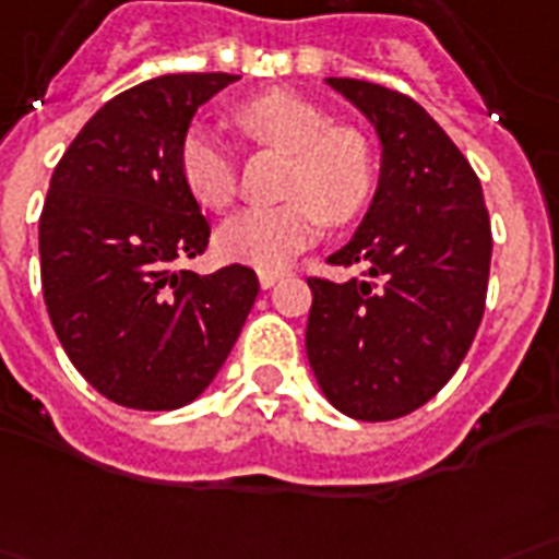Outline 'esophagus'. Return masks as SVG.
Segmentation results:
<instances>
[{"instance_id":"34e87169","label":"esophagus","mask_w":559,"mask_h":559,"mask_svg":"<svg viewBox=\"0 0 559 559\" xmlns=\"http://www.w3.org/2000/svg\"><path fill=\"white\" fill-rule=\"evenodd\" d=\"M258 278H260V287H263V290H269V287H275V284H278L284 275H281V272H272V269H260Z\"/></svg>"}]
</instances>
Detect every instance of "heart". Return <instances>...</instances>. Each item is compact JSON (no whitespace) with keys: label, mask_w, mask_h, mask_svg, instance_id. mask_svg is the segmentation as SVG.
Returning <instances> with one entry per match:
<instances>
[{"label":"heart","mask_w":559,"mask_h":559,"mask_svg":"<svg viewBox=\"0 0 559 559\" xmlns=\"http://www.w3.org/2000/svg\"><path fill=\"white\" fill-rule=\"evenodd\" d=\"M237 130L258 144L290 153L284 195L272 206H246L218 227L225 260L281 269L308 246L320 222L349 225L376 192L373 147L361 132L332 127L313 103L287 91H266L234 109ZM177 168L189 195L206 210H225L239 189L237 156L206 123H192L177 147Z\"/></svg>","instance_id":"obj_1"}]
</instances>
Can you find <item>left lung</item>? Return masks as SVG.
<instances>
[{
  "label": "left lung",
  "instance_id": "left-lung-1",
  "mask_svg": "<svg viewBox=\"0 0 559 559\" xmlns=\"http://www.w3.org/2000/svg\"><path fill=\"white\" fill-rule=\"evenodd\" d=\"M373 123L382 175L334 266L364 281L308 278L305 349L322 394L355 420H394L448 384L486 311L491 263L483 186L429 111L376 82L325 80Z\"/></svg>",
  "mask_w": 559,
  "mask_h": 559
}]
</instances>
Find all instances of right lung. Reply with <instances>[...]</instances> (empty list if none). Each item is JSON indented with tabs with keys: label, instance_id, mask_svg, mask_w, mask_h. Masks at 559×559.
<instances>
[{
	"label": "right lung",
	"instance_id": "add662e5",
	"mask_svg": "<svg viewBox=\"0 0 559 559\" xmlns=\"http://www.w3.org/2000/svg\"><path fill=\"white\" fill-rule=\"evenodd\" d=\"M237 80L168 73L123 91L49 180L37 225L49 320L73 367L118 406L171 412L204 394L258 299L254 269H177L210 239L177 147L198 106Z\"/></svg>",
	"mask_w": 559,
	"mask_h": 559
}]
</instances>
